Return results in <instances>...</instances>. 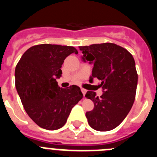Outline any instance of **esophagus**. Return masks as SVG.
Wrapping results in <instances>:
<instances>
[{
  "mask_svg": "<svg viewBox=\"0 0 157 157\" xmlns=\"http://www.w3.org/2000/svg\"><path fill=\"white\" fill-rule=\"evenodd\" d=\"M81 91H82V94H83V95L85 96L86 94V90H85V89L82 88V89H81Z\"/></svg>",
  "mask_w": 157,
  "mask_h": 157,
  "instance_id": "obj_1",
  "label": "esophagus"
}]
</instances>
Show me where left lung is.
Returning <instances> with one entry per match:
<instances>
[{
  "mask_svg": "<svg viewBox=\"0 0 157 157\" xmlns=\"http://www.w3.org/2000/svg\"><path fill=\"white\" fill-rule=\"evenodd\" d=\"M82 59L94 64L90 82L101 81L104 94L98 97L92 90L86 98L94 101V108L86 116L93 129L109 131L120 125L132 108L138 85V73L133 56L114 43L79 46Z\"/></svg>",
  "mask_w": 157,
  "mask_h": 157,
  "instance_id": "obj_1",
  "label": "left lung"
}]
</instances>
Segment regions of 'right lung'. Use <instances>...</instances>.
<instances>
[{
	"label": "right lung",
	"mask_w": 157,
	"mask_h": 157,
	"mask_svg": "<svg viewBox=\"0 0 157 157\" xmlns=\"http://www.w3.org/2000/svg\"><path fill=\"white\" fill-rule=\"evenodd\" d=\"M78 51L75 47L41 44L23 53L15 71L16 87L25 111L37 126L48 130L61 128L72 108L82 98L78 86L60 88L65 58Z\"/></svg>",
	"instance_id": "right-lung-1"
}]
</instances>
